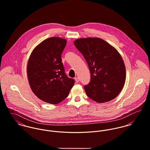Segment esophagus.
I'll return each mask as SVG.
<instances>
[{
	"label": "esophagus",
	"instance_id": "obj_1",
	"mask_svg": "<svg viewBox=\"0 0 150 150\" xmlns=\"http://www.w3.org/2000/svg\"><path fill=\"white\" fill-rule=\"evenodd\" d=\"M75 81H76V83H78V82H79V78H78V77H76V78H75Z\"/></svg>",
	"mask_w": 150,
	"mask_h": 150
}]
</instances>
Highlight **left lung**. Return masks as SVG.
Wrapping results in <instances>:
<instances>
[{"label":"left lung","instance_id":"8db88e82","mask_svg":"<svg viewBox=\"0 0 150 150\" xmlns=\"http://www.w3.org/2000/svg\"><path fill=\"white\" fill-rule=\"evenodd\" d=\"M74 43L90 70V82L84 86L87 96L100 103L114 99L122 89L126 79L125 65L119 52L98 38H80Z\"/></svg>","mask_w":150,"mask_h":150}]
</instances>
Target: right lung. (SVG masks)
Instances as JSON below:
<instances>
[{
    "instance_id": "right-lung-1",
    "label": "right lung",
    "mask_w": 150,
    "mask_h": 150,
    "mask_svg": "<svg viewBox=\"0 0 150 150\" xmlns=\"http://www.w3.org/2000/svg\"><path fill=\"white\" fill-rule=\"evenodd\" d=\"M67 40L52 37L42 42L32 51L27 65L30 89L42 101L56 104L68 96L75 81L64 70L61 54Z\"/></svg>"
}]
</instances>
